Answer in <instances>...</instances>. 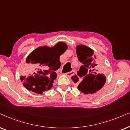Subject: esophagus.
I'll list each match as a JSON object with an SVG mask.
<instances>
[{"mask_svg":"<svg viewBox=\"0 0 130 130\" xmlns=\"http://www.w3.org/2000/svg\"><path fill=\"white\" fill-rule=\"evenodd\" d=\"M65 75H66L67 76H68V77H71L72 75H73L74 74V70H72V71H70V72H67V73H65Z\"/></svg>","mask_w":130,"mask_h":130,"instance_id":"1","label":"esophagus"}]
</instances>
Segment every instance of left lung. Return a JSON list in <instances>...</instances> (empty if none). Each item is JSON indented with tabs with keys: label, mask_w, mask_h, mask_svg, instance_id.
Returning a JSON list of instances; mask_svg holds the SVG:
<instances>
[{
	"label": "left lung",
	"mask_w": 130,
	"mask_h": 130,
	"mask_svg": "<svg viewBox=\"0 0 130 130\" xmlns=\"http://www.w3.org/2000/svg\"><path fill=\"white\" fill-rule=\"evenodd\" d=\"M78 59L83 65L77 74L71 77L74 83H77L78 89L84 94H92L105 85L106 78L102 73L103 65L93 55V51L85 45L76 47Z\"/></svg>",
	"instance_id": "1"
}]
</instances>
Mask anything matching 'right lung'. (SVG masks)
<instances>
[{
  "label": "right lung",
  "mask_w": 130,
  "mask_h": 130,
  "mask_svg": "<svg viewBox=\"0 0 130 130\" xmlns=\"http://www.w3.org/2000/svg\"><path fill=\"white\" fill-rule=\"evenodd\" d=\"M67 48L65 43L58 42L53 47L40 46L32 51L26 59L30 64L27 75L20 77L24 87L37 94L51 89L57 77L55 71L61 65L59 57Z\"/></svg>",
  "instance_id": "right-lung-1"
}]
</instances>
